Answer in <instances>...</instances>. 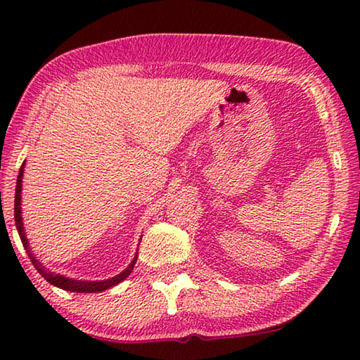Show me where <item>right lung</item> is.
<instances>
[{
  "label": "right lung",
  "instance_id": "1",
  "mask_svg": "<svg viewBox=\"0 0 360 360\" xmlns=\"http://www.w3.org/2000/svg\"><path fill=\"white\" fill-rule=\"evenodd\" d=\"M23 168H25V162L20 167L19 176H17V186H15V202H14V219H15V227L17 231H19V236L22 240V245L25 248V251L28 252V257L32 260V264L34 265L36 270L39 271V275L46 279V281L51 283L56 288H60L63 290H70V292H82V294H94V292H101L106 290L112 285H117L119 283L124 281L125 278L130 276V273L133 270V266L136 264L138 255L133 257L130 262V265L125 268L124 271H120L119 275H115L109 279H105V281H82V279H72V278H66L63 275H58L56 271H51L49 268H46L41 262L34 257L33 252L30 251V243L27 240L25 235V229H23V222H22V178H23ZM138 254V252H136Z\"/></svg>",
  "mask_w": 360,
  "mask_h": 360
}]
</instances>
